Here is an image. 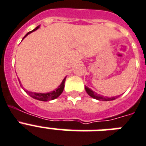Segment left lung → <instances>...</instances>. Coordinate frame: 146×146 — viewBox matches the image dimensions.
I'll use <instances>...</instances> for the list:
<instances>
[{
    "label": "left lung",
    "instance_id": "left-lung-1",
    "mask_svg": "<svg viewBox=\"0 0 146 146\" xmlns=\"http://www.w3.org/2000/svg\"><path fill=\"white\" fill-rule=\"evenodd\" d=\"M85 91H86V92L88 93V94L89 96H91L92 98H94V99H97V100H106V101H109V100H113L115 99V97H113V98H104V97H102V96H100V94H98L97 93H95V92H94L92 90H91L90 88H88V87H86L85 86Z\"/></svg>",
    "mask_w": 146,
    "mask_h": 146
}]
</instances>
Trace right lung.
I'll return each mask as SVG.
<instances>
[{"label": "right lung", "instance_id": "add662e5", "mask_svg": "<svg viewBox=\"0 0 146 146\" xmlns=\"http://www.w3.org/2000/svg\"><path fill=\"white\" fill-rule=\"evenodd\" d=\"M39 28H40V26H37L35 29H34V30L28 32V34L24 36V38H25V36H28V34H31V32L37 30ZM23 39H22V40H23ZM65 80H66V78L64 79V80H63L62 82H61V85H60L57 89H55L54 91H53V92H48V93H46V94H42V93H34V92H28V91H25V92H27V93H28V94L31 97V98H34V99H36V100H41V101H48V100H54V99H55V98H57L58 97H59V96L61 95V93H62L63 91H64V88ZM19 83H20V82H19Z\"/></svg>", "mask_w": 146, "mask_h": 146}]
</instances>
